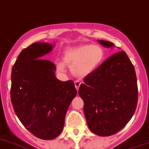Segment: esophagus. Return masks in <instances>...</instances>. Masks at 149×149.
I'll return each mask as SVG.
<instances>
[{"label": "esophagus", "mask_w": 149, "mask_h": 149, "mask_svg": "<svg viewBox=\"0 0 149 149\" xmlns=\"http://www.w3.org/2000/svg\"><path fill=\"white\" fill-rule=\"evenodd\" d=\"M80 84H81V82L79 80L75 81V87H76L77 90L79 89V86H80Z\"/></svg>", "instance_id": "1"}]
</instances>
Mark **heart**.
Here are the masks:
<instances>
[{"instance_id":"1","label":"heart","mask_w":149,"mask_h":149,"mask_svg":"<svg viewBox=\"0 0 149 149\" xmlns=\"http://www.w3.org/2000/svg\"><path fill=\"white\" fill-rule=\"evenodd\" d=\"M104 57V51L99 45H85L68 48L63 52V62H57V68L63 72L67 65L71 67L72 73L85 77L99 67Z\"/></svg>"}]
</instances>
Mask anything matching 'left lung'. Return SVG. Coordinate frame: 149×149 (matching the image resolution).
Returning <instances> with one entry per match:
<instances>
[{
  "mask_svg": "<svg viewBox=\"0 0 149 149\" xmlns=\"http://www.w3.org/2000/svg\"><path fill=\"white\" fill-rule=\"evenodd\" d=\"M98 42L107 47L113 45ZM83 81L78 92L90 130L100 136L119 132L130 120L138 102L136 71L126 52L113 54Z\"/></svg>",
  "mask_w": 149,
  "mask_h": 149,
  "instance_id": "obj_1",
  "label": "left lung"
}]
</instances>
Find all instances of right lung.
Wrapping results in <instances>:
<instances>
[{
	"label": "right lung",
	"instance_id": "obj_1",
	"mask_svg": "<svg viewBox=\"0 0 149 149\" xmlns=\"http://www.w3.org/2000/svg\"><path fill=\"white\" fill-rule=\"evenodd\" d=\"M52 47L37 42L24 48L11 73L10 98L15 113L30 132L45 140L59 136L67 109L77 94L73 81L57 79L54 63L42 59Z\"/></svg>",
	"mask_w": 149,
	"mask_h": 149
}]
</instances>
